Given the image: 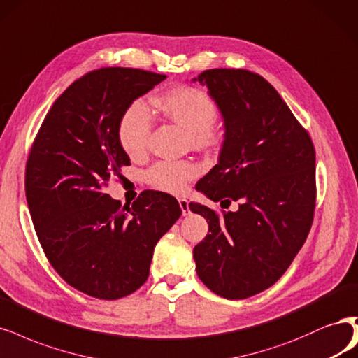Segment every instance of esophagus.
<instances>
[{"mask_svg": "<svg viewBox=\"0 0 358 358\" xmlns=\"http://www.w3.org/2000/svg\"><path fill=\"white\" fill-rule=\"evenodd\" d=\"M179 206L182 208V215L183 216H188L191 213V210H189V201L187 199H179Z\"/></svg>", "mask_w": 358, "mask_h": 358, "instance_id": "esophagus-1", "label": "esophagus"}]
</instances>
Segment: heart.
<instances>
[{
	"label": "heart",
	"mask_w": 358,
	"mask_h": 358,
	"mask_svg": "<svg viewBox=\"0 0 358 358\" xmlns=\"http://www.w3.org/2000/svg\"><path fill=\"white\" fill-rule=\"evenodd\" d=\"M154 105L167 118L188 129L195 146L213 145L217 106L207 93L189 85H179L154 97ZM152 124V114L143 101H133L124 109L118 121L117 133L118 142L127 155L141 157L146 151ZM196 173L199 169L188 159H163L148 169L146 182L157 189L180 194L187 189L189 180Z\"/></svg>",
	"instance_id": "heart-1"
}]
</instances>
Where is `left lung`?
Returning a JSON list of instances; mask_svg holds the SVG:
<instances>
[{
	"mask_svg": "<svg viewBox=\"0 0 358 358\" xmlns=\"http://www.w3.org/2000/svg\"><path fill=\"white\" fill-rule=\"evenodd\" d=\"M206 84L225 121L219 163L196 183L237 212L189 204L208 222L194 248L196 274L227 299L266 290L286 273L311 229L315 151L310 134L277 90L248 69H207ZM220 203V204H222Z\"/></svg>",
	"mask_w": 358,
	"mask_h": 358,
	"instance_id": "1",
	"label": "left lung"
}]
</instances>
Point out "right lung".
Instances as JSON below:
<instances>
[{
    "label": "right lung",
    "mask_w": 358,
    "mask_h": 358,
    "mask_svg": "<svg viewBox=\"0 0 358 358\" xmlns=\"http://www.w3.org/2000/svg\"><path fill=\"white\" fill-rule=\"evenodd\" d=\"M163 80L134 68L87 72L55 101L28 155L24 192L48 262L97 299L136 292L150 275L155 244L182 215L166 192L143 191L130 207L105 191L130 164L118 142L121 114Z\"/></svg>",
    "instance_id": "obj_1"
}]
</instances>
